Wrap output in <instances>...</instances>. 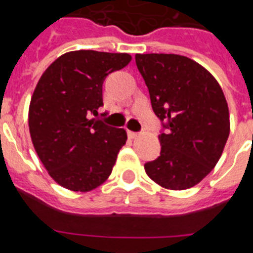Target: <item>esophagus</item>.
Masks as SVG:
<instances>
[{"mask_svg": "<svg viewBox=\"0 0 253 253\" xmlns=\"http://www.w3.org/2000/svg\"><path fill=\"white\" fill-rule=\"evenodd\" d=\"M127 135H128L131 138H135L138 136V132H133V131H129L128 129V131H127Z\"/></svg>", "mask_w": 253, "mask_h": 253, "instance_id": "esophagus-1", "label": "esophagus"}]
</instances>
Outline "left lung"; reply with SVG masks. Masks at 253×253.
<instances>
[{
	"label": "left lung",
	"instance_id": "obj_1",
	"mask_svg": "<svg viewBox=\"0 0 253 253\" xmlns=\"http://www.w3.org/2000/svg\"><path fill=\"white\" fill-rule=\"evenodd\" d=\"M155 115L163 128L161 151L145 164L155 183L184 190L213 170L229 136L228 104L214 77L176 54H136Z\"/></svg>",
	"mask_w": 253,
	"mask_h": 253
}]
</instances>
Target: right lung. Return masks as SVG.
I'll use <instances>...</instances> for the list:
<instances>
[{"label":"right lung","mask_w":253,"mask_h":253,"mask_svg":"<svg viewBox=\"0 0 253 253\" xmlns=\"http://www.w3.org/2000/svg\"><path fill=\"white\" fill-rule=\"evenodd\" d=\"M131 59L126 53L70 51L59 56L39 81L29 128L38 156L59 185L89 192L112 172L127 133L93 117H98L103 106L106 77Z\"/></svg>","instance_id":"add662e5"}]
</instances>
